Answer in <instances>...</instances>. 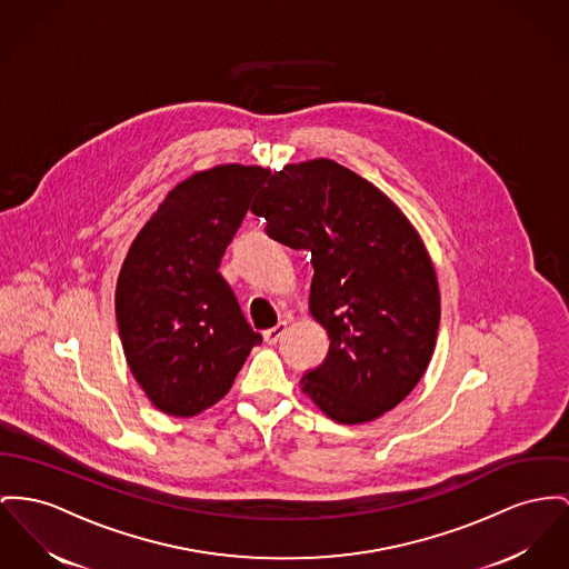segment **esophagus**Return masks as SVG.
Returning a JSON list of instances; mask_svg holds the SVG:
<instances>
[{
  "label": "esophagus",
  "mask_w": 569,
  "mask_h": 569,
  "mask_svg": "<svg viewBox=\"0 0 569 569\" xmlns=\"http://www.w3.org/2000/svg\"><path fill=\"white\" fill-rule=\"evenodd\" d=\"M287 332V323L282 321V323H278V326H273V328H269L263 332V339H266L267 345H276V342L282 339V335Z\"/></svg>",
  "instance_id": "34e87169"
}]
</instances>
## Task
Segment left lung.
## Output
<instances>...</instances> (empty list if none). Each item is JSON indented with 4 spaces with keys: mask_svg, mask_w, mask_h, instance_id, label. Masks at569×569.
<instances>
[{
    "mask_svg": "<svg viewBox=\"0 0 569 569\" xmlns=\"http://www.w3.org/2000/svg\"><path fill=\"white\" fill-rule=\"evenodd\" d=\"M266 232L310 252L308 308L330 349L302 392L342 425L397 408L425 376L438 337L440 289L406 213L371 181L319 157L287 163L254 198Z\"/></svg>",
    "mask_w": 569,
    "mask_h": 569,
    "instance_id": "8db88e82",
    "label": "left lung"
}]
</instances>
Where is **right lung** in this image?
<instances>
[{"mask_svg":"<svg viewBox=\"0 0 569 569\" xmlns=\"http://www.w3.org/2000/svg\"><path fill=\"white\" fill-rule=\"evenodd\" d=\"M267 174L241 163L193 172L129 246L116 282L118 332L129 371L163 415L216 406L263 341L218 267Z\"/></svg>","mask_w":569,"mask_h":569,"instance_id":"add662e5","label":"right lung"}]
</instances>
